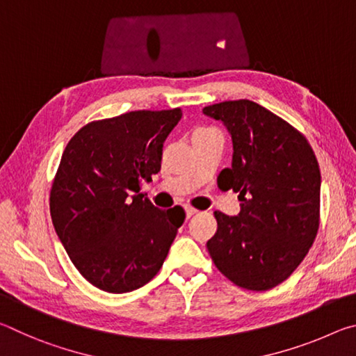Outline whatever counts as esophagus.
<instances>
[{"label":"esophagus","mask_w":356,"mask_h":356,"mask_svg":"<svg viewBox=\"0 0 356 356\" xmlns=\"http://www.w3.org/2000/svg\"><path fill=\"white\" fill-rule=\"evenodd\" d=\"M197 212L196 209H193V207H190V206H185V215H186V218H190V216H193Z\"/></svg>","instance_id":"obj_1"}]
</instances>
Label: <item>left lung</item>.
I'll return each mask as SVG.
<instances>
[{"instance_id":"left-lung-1","label":"left lung","mask_w":356,"mask_h":356,"mask_svg":"<svg viewBox=\"0 0 356 356\" xmlns=\"http://www.w3.org/2000/svg\"><path fill=\"white\" fill-rule=\"evenodd\" d=\"M225 125L232 163L220 188L240 193V212H215L218 229L207 242L216 268L250 291L281 284L308 254L318 229L321 170L306 138L251 100L206 106Z\"/></svg>"}]
</instances>
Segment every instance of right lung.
<instances>
[{
  "label": "right lung",
  "mask_w": 356,
  "mask_h": 356,
  "mask_svg": "<svg viewBox=\"0 0 356 356\" xmlns=\"http://www.w3.org/2000/svg\"><path fill=\"white\" fill-rule=\"evenodd\" d=\"M180 118V108L130 111L84 125L64 149L51 221L78 272L100 291L147 284L182 226V207L160 210L141 193L160 171L163 143Z\"/></svg>",
  "instance_id": "add662e5"
}]
</instances>
